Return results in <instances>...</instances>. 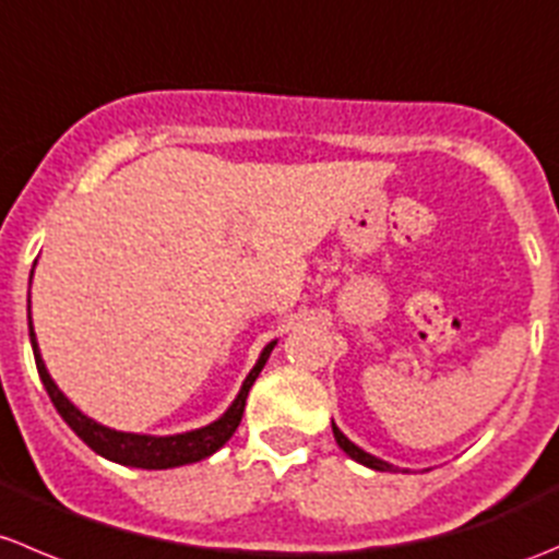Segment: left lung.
<instances>
[{
	"label": "left lung",
	"instance_id": "obj_1",
	"mask_svg": "<svg viewBox=\"0 0 559 559\" xmlns=\"http://www.w3.org/2000/svg\"><path fill=\"white\" fill-rule=\"evenodd\" d=\"M331 429H334V440H336V445H340L342 451H345L347 456H350V460H356L358 465H364V467H372V469H394V465H389V462H383V460H378V456H372V454H367V451L364 449H358L356 443H350V440L345 438V435L340 432V427H336L334 421H331Z\"/></svg>",
	"mask_w": 559,
	"mask_h": 559
}]
</instances>
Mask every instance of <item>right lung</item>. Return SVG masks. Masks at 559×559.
<instances>
[{
  "instance_id": "1",
  "label": "right lung",
  "mask_w": 559,
  "mask_h": 559,
  "mask_svg": "<svg viewBox=\"0 0 559 559\" xmlns=\"http://www.w3.org/2000/svg\"><path fill=\"white\" fill-rule=\"evenodd\" d=\"M29 312V309H26ZM29 318V340H32V350H35V364L37 372H40L43 385H46L48 396H51L53 407H57L59 416L68 421V427L84 440L86 445L94 451V454L105 456L110 462H119V465L127 467H143V469H168V467H181V465H192V462H201L206 456H212L214 451L223 449L230 438H234L236 427L241 424V416H245V405H247V394H250L252 383L261 374V369L266 367L269 356H272L274 345L277 340L269 342L266 347L261 350V358L255 361V367L250 369V374L241 383V391L236 394L234 405L217 418V421L206 424L201 429H192V432H181V435H165V438H157V435H135V432H116V429L103 427L94 418L84 416L68 396L59 391V385L53 383V378L48 374L46 361L40 356V347H37V336L35 329H32V314Z\"/></svg>"
}]
</instances>
